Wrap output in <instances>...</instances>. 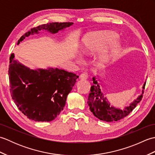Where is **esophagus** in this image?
<instances>
[{
	"mask_svg": "<svg viewBox=\"0 0 155 155\" xmlns=\"http://www.w3.org/2000/svg\"><path fill=\"white\" fill-rule=\"evenodd\" d=\"M80 79L81 80H86L87 78H88V74L87 72H83V73H82L80 75Z\"/></svg>",
	"mask_w": 155,
	"mask_h": 155,
	"instance_id": "1",
	"label": "esophagus"
}]
</instances>
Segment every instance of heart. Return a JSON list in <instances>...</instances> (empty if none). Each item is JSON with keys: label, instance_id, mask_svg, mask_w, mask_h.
I'll list each match as a JSON object with an SVG mask.
<instances>
[{"label": "heart", "instance_id": "heart-1", "mask_svg": "<svg viewBox=\"0 0 155 155\" xmlns=\"http://www.w3.org/2000/svg\"><path fill=\"white\" fill-rule=\"evenodd\" d=\"M117 37V35L113 32L102 31L91 33L83 38L82 51L84 53H93L112 43L110 48L101 51L98 55V62L104 64L118 51V45L114 42Z\"/></svg>", "mask_w": 155, "mask_h": 155}]
</instances>
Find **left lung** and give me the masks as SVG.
Wrapping results in <instances>:
<instances>
[{
	"label": "left lung",
	"mask_w": 155,
	"mask_h": 155,
	"mask_svg": "<svg viewBox=\"0 0 155 155\" xmlns=\"http://www.w3.org/2000/svg\"><path fill=\"white\" fill-rule=\"evenodd\" d=\"M100 79L96 77L93 78L94 84L91 87V93L88 96L87 103L90 108L91 111L98 119L106 122L117 121L127 117L139 103L143 98L144 91L142 93L137 97V99L132 102L128 106L125 107L124 109H120L110 106V102L108 101L106 95L102 92L99 82ZM146 82L144 83L143 88L144 89Z\"/></svg>",
	"instance_id": "obj_1"
}]
</instances>
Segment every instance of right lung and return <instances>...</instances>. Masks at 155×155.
<instances>
[{
  "label": "right lung",
  "mask_w": 155,
  "mask_h": 155,
  "mask_svg": "<svg viewBox=\"0 0 155 155\" xmlns=\"http://www.w3.org/2000/svg\"><path fill=\"white\" fill-rule=\"evenodd\" d=\"M73 22H50L31 28L22 36L17 45L26 37L45 30L57 33ZM10 57L8 76L11 94L18 109L29 119L49 122L63 110L68 93L78 76L58 68L32 70Z\"/></svg>",
  "instance_id": "obj_1"
}]
</instances>
